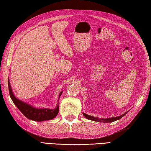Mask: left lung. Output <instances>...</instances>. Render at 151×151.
I'll return each mask as SVG.
<instances>
[{"instance_id": "obj_1", "label": "left lung", "mask_w": 151, "mask_h": 151, "mask_svg": "<svg viewBox=\"0 0 151 151\" xmlns=\"http://www.w3.org/2000/svg\"><path fill=\"white\" fill-rule=\"evenodd\" d=\"M126 113H124L123 115H121V116H119V117L107 118V119H98V118H97V117H93V116L87 115V114H86V113H83V115H84V117L88 119H89V120H92V121H98V122H101V121H103V122H104V123H110V122H113V121H117V120L120 119L122 118L123 116L126 114Z\"/></svg>"}]
</instances>
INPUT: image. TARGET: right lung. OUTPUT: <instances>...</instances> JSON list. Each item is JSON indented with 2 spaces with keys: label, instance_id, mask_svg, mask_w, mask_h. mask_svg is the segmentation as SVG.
Instances as JSON below:
<instances>
[{
  "label": "right lung",
  "instance_id": "1",
  "mask_svg": "<svg viewBox=\"0 0 151 151\" xmlns=\"http://www.w3.org/2000/svg\"><path fill=\"white\" fill-rule=\"evenodd\" d=\"M9 90L10 98L12 99V101L16 105L18 109H19L22 114L27 117L29 119L36 121H42L51 120L54 119L58 113L59 111V106H57L55 109H39L33 107L32 105L26 104L22 100L17 98L14 93L12 90L11 86H10V81L9 80ZM62 92L60 93V97L62 95Z\"/></svg>",
  "mask_w": 151,
  "mask_h": 151
}]
</instances>
